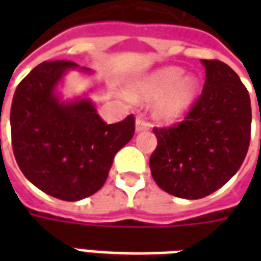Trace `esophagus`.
<instances>
[{
  "mask_svg": "<svg viewBox=\"0 0 261 261\" xmlns=\"http://www.w3.org/2000/svg\"><path fill=\"white\" fill-rule=\"evenodd\" d=\"M151 127V124L148 123L147 120H144L142 117H138V119L136 120V131L137 133H141V131L144 130H148Z\"/></svg>",
  "mask_w": 261,
  "mask_h": 261,
  "instance_id": "34e87169",
  "label": "esophagus"
}]
</instances>
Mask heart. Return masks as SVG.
<instances>
[{
	"instance_id": "obj_1",
	"label": "heart",
	"mask_w": 261,
	"mask_h": 261,
	"mask_svg": "<svg viewBox=\"0 0 261 261\" xmlns=\"http://www.w3.org/2000/svg\"><path fill=\"white\" fill-rule=\"evenodd\" d=\"M179 67H165L130 86L128 95L133 100H155L152 113L164 123L179 120L192 108L200 92V81L196 75H183Z\"/></svg>"
}]
</instances>
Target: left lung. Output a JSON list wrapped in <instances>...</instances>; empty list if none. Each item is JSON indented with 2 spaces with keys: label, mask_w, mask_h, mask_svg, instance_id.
Returning a JSON list of instances; mask_svg holds the SVG:
<instances>
[{
  "label": "left lung",
  "mask_w": 261,
  "mask_h": 261,
  "mask_svg": "<svg viewBox=\"0 0 261 261\" xmlns=\"http://www.w3.org/2000/svg\"><path fill=\"white\" fill-rule=\"evenodd\" d=\"M205 84L185 121L153 128V180L172 196L197 200L217 192L241 168L250 142V96L233 69L201 60Z\"/></svg>",
  "instance_id": "1"
}]
</instances>
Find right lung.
<instances>
[{
	"mask_svg": "<svg viewBox=\"0 0 261 261\" xmlns=\"http://www.w3.org/2000/svg\"><path fill=\"white\" fill-rule=\"evenodd\" d=\"M91 69L72 61H44L15 91L11 134L16 162L37 189L64 201L100 190L114 155L134 136V117L105 123L88 96L64 100L57 91L68 71Z\"/></svg>",
	"mask_w": 261,
	"mask_h": 261,
	"instance_id": "obj_1",
	"label": "right lung"
}]
</instances>
